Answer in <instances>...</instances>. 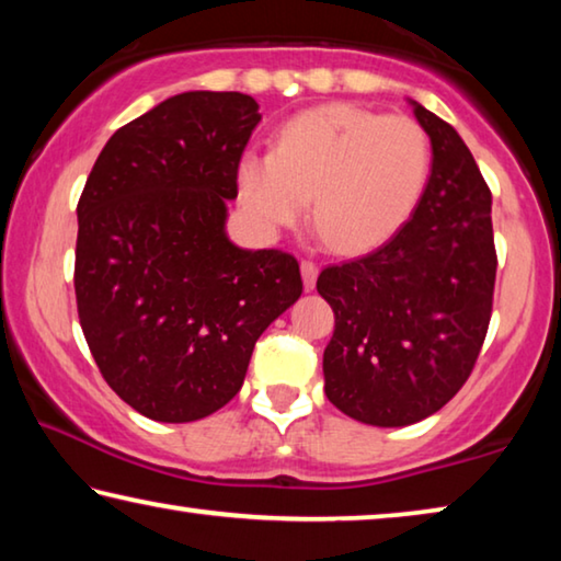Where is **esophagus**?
I'll return each mask as SVG.
<instances>
[{
  "label": "esophagus",
  "instance_id": "esophagus-1",
  "mask_svg": "<svg viewBox=\"0 0 561 561\" xmlns=\"http://www.w3.org/2000/svg\"><path fill=\"white\" fill-rule=\"evenodd\" d=\"M317 277H319V264L311 260L301 262V279H304V289L311 291L317 287Z\"/></svg>",
  "mask_w": 561,
  "mask_h": 561
}]
</instances>
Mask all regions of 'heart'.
Masks as SVG:
<instances>
[{
	"label": "heart",
	"instance_id": "b5f03b06",
	"mask_svg": "<svg viewBox=\"0 0 561 561\" xmlns=\"http://www.w3.org/2000/svg\"><path fill=\"white\" fill-rule=\"evenodd\" d=\"M421 123L351 103H321L284 121L272 150L237 160V197L250 222L277 232L311 217L341 252L383 244L411 220L431 180Z\"/></svg>",
	"mask_w": 561,
	"mask_h": 561
}]
</instances>
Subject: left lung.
I'll return each mask as SVG.
<instances>
[{
  "mask_svg": "<svg viewBox=\"0 0 561 561\" xmlns=\"http://www.w3.org/2000/svg\"><path fill=\"white\" fill-rule=\"evenodd\" d=\"M411 106L433 148L421 205L376 252L317 279L336 319L324 351L327 398L378 428L423 421L468 381L497 272L492 195L478 163L450 123Z\"/></svg>",
  "mask_w": 561,
  "mask_h": 561,
  "instance_id": "obj_1",
  "label": "left lung"
}]
</instances>
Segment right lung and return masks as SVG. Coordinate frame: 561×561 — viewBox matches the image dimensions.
I'll return each mask as SVG.
<instances>
[{
	"instance_id": "obj_1",
	"label": "right lung",
	"mask_w": 561,
	"mask_h": 561,
	"mask_svg": "<svg viewBox=\"0 0 561 561\" xmlns=\"http://www.w3.org/2000/svg\"><path fill=\"white\" fill-rule=\"evenodd\" d=\"M260 121L247 93L170 96L113 133L76 207L83 336L106 383L150 421L230 403L262 331L301 297L291 254L242 250L225 230Z\"/></svg>"
}]
</instances>
